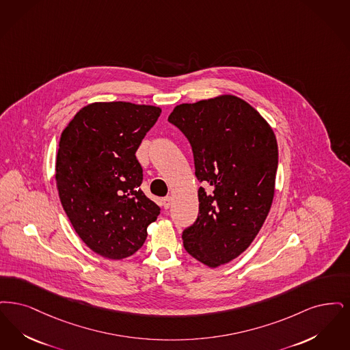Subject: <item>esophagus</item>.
Wrapping results in <instances>:
<instances>
[{
	"mask_svg": "<svg viewBox=\"0 0 350 350\" xmlns=\"http://www.w3.org/2000/svg\"><path fill=\"white\" fill-rule=\"evenodd\" d=\"M171 204H172V198H171V196H166V198H163V206H165V209H168V208L171 206Z\"/></svg>",
	"mask_w": 350,
	"mask_h": 350,
	"instance_id": "esophagus-1",
	"label": "esophagus"
}]
</instances>
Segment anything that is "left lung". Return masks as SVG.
<instances>
[{
  "label": "left lung",
  "instance_id": "obj_1",
  "mask_svg": "<svg viewBox=\"0 0 350 350\" xmlns=\"http://www.w3.org/2000/svg\"><path fill=\"white\" fill-rule=\"evenodd\" d=\"M168 122L188 138L198 188V215L183 231L185 251L209 268L238 258L256 238L273 201L278 148L252 106L221 95L175 107Z\"/></svg>",
  "mask_w": 350,
  "mask_h": 350
}]
</instances>
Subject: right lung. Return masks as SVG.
Wrapping results in <instances>:
<instances>
[{"mask_svg":"<svg viewBox=\"0 0 350 350\" xmlns=\"http://www.w3.org/2000/svg\"><path fill=\"white\" fill-rule=\"evenodd\" d=\"M159 107L98 102L81 108L61 133L56 184L78 237L95 254L122 260L138 251L161 208L141 191L136 152Z\"/></svg>","mask_w":350,"mask_h":350,"instance_id":"1","label":"right lung"}]
</instances>
